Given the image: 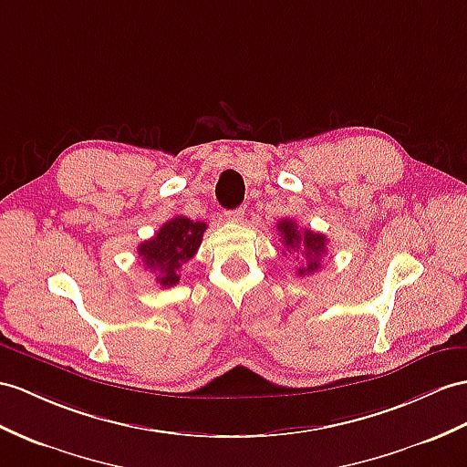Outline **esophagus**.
Masks as SVG:
<instances>
[{
    "mask_svg": "<svg viewBox=\"0 0 467 467\" xmlns=\"http://www.w3.org/2000/svg\"><path fill=\"white\" fill-rule=\"evenodd\" d=\"M223 215H225L227 222L240 223V222L244 220V210H242V208H234V210H227Z\"/></svg>",
    "mask_w": 467,
    "mask_h": 467,
    "instance_id": "1",
    "label": "esophagus"
}]
</instances>
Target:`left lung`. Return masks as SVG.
Here are the masks:
<instances>
[{"instance_id": "left-lung-1", "label": "left lung", "mask_w": 467, "mask_h": 467, "mask_svg": "<svg viewBox=\"0 0 467 467\" xmlns=\"http://www.w3.org/2000/svg\"><path fill=\"white\" fill-rule=\"evenodd\" d=\"M277 230L281 234V244L287 247V252H295L301 259H306V265L297 269L299 275H309L321 267L319 261L327 252V237L323 234L313 230L301 232L293 220H281Z\"/></svg>"}]
</instances>
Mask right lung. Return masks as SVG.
Returning a JSON list of instances; mask_svg holds the SVG:
<instances>
[{
    "instance_id": "add662e5",
    "label": "right lung",
    "mask_w": 467,
    "mask_h": 467,
    "mask_svg": "<svg viewBox=\"0 0 467 467\" xmlns=\"http://www.w3.org/2000/svg\"><path fill=\"white\" fill-rule=\"evenodd\" d=\"M206 227L203 222L176 215L154 237L139 245V257L148 269L156 273V281L162 287H172L180 281V267L196 255Z\"/></svg>"
}]
</instances>
